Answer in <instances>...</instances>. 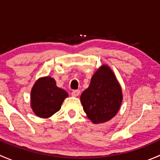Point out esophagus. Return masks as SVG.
I'll return each mask as SVG.
<instances>
[{
	"mask_svg": "<svg viewBox=\"0 0 160 160\" xmlns=\"http://www.w3.org/2000/svg\"><path fill=\"white\" fill-rule=\"evenodd\" d=\"M80 90H75L72 92V93H71V94H72V97H77L80 95Z\"/></svg>",
	"mask_w": 160,
	"mask_h": 160,
	"instance_id": "1",
	"label": "esophagus"
}]
</instances>
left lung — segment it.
Wrapping results in <instances>:
<instances>
[{"label":"left lung","instance_id":"8db88e82","mask_svg":"<svg viewBox=\"0 0 160 160\" xmlns=\"http://www.w3.org/2000/svg\"><path fill=\"white\" fill-rule=\"evenodd\" d=\"M122 87L108 65L101 66L91 77L90 83L80 96L87 117L94 124L108 122L122 105Z\"/></svg>","mask_w":160,"mask_h":160}]
</instances>
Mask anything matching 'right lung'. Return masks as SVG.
I'll list each match as a JSON object with an SVG mask.
<instances>
[{"mask_svg":"<svg viewBox=\"0 0 160 160\" xmlns=\"http://www.w3.org/2000/svg\"><path fill=\"white\" fill-rule=\"evenodd\" d=\"M69 95L56 86L51 77L38 79L31 90V108L38 117L48 118L60 110L62 102Z\"/></svg>","mask_w":160,"mask_h":160,"instance_id":"obj_1","label":"right lung"}]
</instances>
